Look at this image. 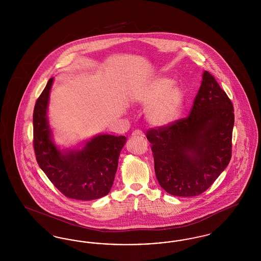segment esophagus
I'll return each instance as SVG.
<instances>
[{
  "instance_id": "obj_1",
  "label": "esophagus",
  "mask_w": 261,
  "mask_h": 261,
  "mask_svg": "<svg viewBox=\"0 0 261 261\" xmlns=\"http://www.w3.org/2000/svg\"><path fill=\"white\" fill-rule=\"evenodd\" d=\"M132 136H144V133L141 130H135V131H133Z\"/></svg>"
}]
</instances>
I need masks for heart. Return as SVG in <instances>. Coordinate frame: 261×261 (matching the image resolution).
<instances>
[{"label":"heart","instance_id":"heart-1","mask_svg":"<svg viewBox=\"0 0 261 261\" xmlns=\"http://www.w3.org/2000/svg\"><path fill=\"white\" fill-rule=\"evenodd\" d=\"M134 100L147 108L146 119L149 124L165 128L180 119L186 93L184 88L175 84L173 78L155 76L137 91Z\"/></svg>","mask_w":261,"mask_h":261}]
</instances>
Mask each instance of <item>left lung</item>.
<instances>
[{"mask_svg": "<svg viewBox=\"0 0 261 261\" xmlns=\"http://www.w3.org/2000/svg\"><path fill=\"white\" fill-rule=\"evenodd\" d=\"M234 121L232 101L215 78L203 71L189 116L147 132L162 189L177 197L206 191L231 160Z\"/></svg>", "mask_w": 261, "mask_h": 261, "instance_id": "8db88e82", "label": "left lung"}]
</instances>
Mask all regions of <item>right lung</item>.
<instances>
[{
  "mask_svg": "<svg viewBox=\"0 0 261 261\" xmlns=\"http://www.w3.org/2000/svg\"><path fill=\"white\" fill-rule=\"evenodd\" d=\"M53 82L54 77L38 98L33 112V145L38 164L67 198L92 200L105 197L112 189L127 139L99 134L83 143L82 147L61 149L57 146L48 119Z\"/></svg>",
  "mask_w": 261,
  "mask_h": 261,
  "instance_id": "obj_1",
  "label": "right lung"
}]
</instances>
